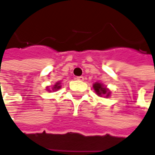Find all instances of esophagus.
<instances>
[{
	"label": "esophagus",
	"instance_id": "obj_1",
	"mask_svg": "<svg viewBox=\"0 0 155 155\" xmlns=\"http://www.w3.org/2000/svg\"><path fill=\"white\" fill-rule=\"evenodd\" d=\"M76 79L78 80V81H84V77H82V76H80V77H77Z\"/></svg>",
	"mask_w": 155,
	"mask_h": 155
}]
</instances>
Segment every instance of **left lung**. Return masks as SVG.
Returning a JSON list of instances; mask_svg holds the SVG:
<instances>
[{
    "label": "left lung",
    "mask_w": 155,
    "mask_h": 155,
    "mask_svg": "<svg viewBox=\"0 0 155 155\" xmlns=\"http://www.w3.org/2000/svg\"><path fill=\"white\" fill-rule=\"evenodd\" d=\"M93 90L95 91L96 94L99 97H109L111 96L112 91L108 89L106 86H104V84L96 82L93 84Z\"/></svg>",
    "instance_id": "left-lung-1"
}]
</instances>
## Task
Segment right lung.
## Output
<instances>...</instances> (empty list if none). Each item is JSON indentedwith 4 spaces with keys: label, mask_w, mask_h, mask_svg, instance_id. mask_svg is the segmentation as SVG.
I'll use <instances>...</instances> for the list:
<instances>
[{
    "label": "right lung",
    "mask_w": 155,
    "mask_h": 155,
    "mask_svg": "<svg viewBox=\"0 0 155 155\" xmlns=\"http://www.w3.org/2000/svg\"><path fill=\"white\" fill-rule=\"evenodd\" d=\"M61 88V82H57L52 87H51V89H50V86H47L46 87V90L48 91H58Z\"/></svg>",
    "instance_id": "add662e5"
}]
</instances>
